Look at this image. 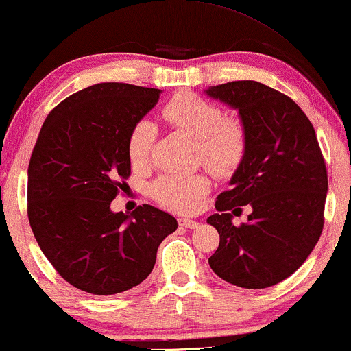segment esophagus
Returning a JSON list of instances; mask_svg holds the SVG:
<instances>
[{"label":"esophagus","instance_id":"1","mask_svg":"<svg viewBox=\"0 0 351 351\" xmlns=\"http://www.w3.org/2000/svg\"><path fill=\"white\" fill-rule=\"evenodd\" d=\"M178 223L180 227H183V229H194V227L199 226V222L193 221V219H184V217L178 219Z\"/></svg>","mask_w":351,"mask_h":351}]
</instances>
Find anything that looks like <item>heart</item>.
<instances>
[{"mask_svg": "<svg viewBox=\"0 0 351 351\" xmlns=\"http://www.w3.org/2000/svg\"><path fill=\"white\" fill-rule=\"evenodd\" d=\"M162 117L171 128L197 141L199 158L216 175H229L243 160L247 129L239 117H222V109L217 104L191 93H181L165 104ZM154 138V125L149 121H138L128 138L130 162L145 163ZM208 189L209 181L202 175H163L155 181L152 193L167 208L189 213L196 209Z\"/></svg>", "mask_w": 351, "mask_h": 351, "instance_id": "1", "label": "heart"}]
</instances>
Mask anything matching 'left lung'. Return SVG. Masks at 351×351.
Instances as JSON below:
<instances>
[{"label": "left lung", "mask_w": 351, "mask_h": 351, "mask_svg": "<svg viewBox=\"0 0 351 351\" xmlns=\"http://www.w3.org/2000/svg\"><path fill=\"white\" fill-rule=\"evenodd\" d=\"M213 99L235 109L247 129V152L208 217L221 235L213 271L239 288L263 289L301 267L324 227L327 168L302 109L267 84L243 80L209 86ZM250 205L249 222L231 219Z\"/></svg>", "instance_id": "8db88e82"}]
</instances>
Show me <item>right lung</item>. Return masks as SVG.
Returning <instances> with one entry per match:
<instances>
[{"label":"right lung","instance_id":"add662e5","mask_svg":"<svg viewBox=\"0 0 351 351\" xmlns=\"http://www.w3.org/2000/svg\"><path fill=\"white\" fill-rule=\"evenodd\" d=\"M162 90L98 83L49 114L27 170V216L42 253L71 286L109 296L141 285L178 227L154 206L112 213L130 175L128 138Z\"/></svg>","mask_w":351,"mask_h":351}]
</instances>
